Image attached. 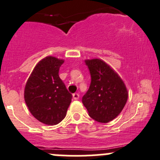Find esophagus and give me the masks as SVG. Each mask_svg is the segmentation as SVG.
I'll return each mask as SVG.
<instances>
[{"label":"esophagus","instance_id":"1","mask_svg":"<svg viewBox=\"0 0 160 160\" xmlns=\"http://www.w3.org/2000/svg\"><path fill=\"white\" fill-rule=\"evenodd\" d=\"M72 98H73L74 100H77V99H79V98H80V95H79V94H77V93H74V94H72Z\"/></svg>","mask_w":160,"mask_h":160}]
</instances>
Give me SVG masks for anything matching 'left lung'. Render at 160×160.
I'll use <instances>...</instances> for the list:
<instances>
[{
    "mask_svg": "<svg viewBox=\"0 0 160 160\" xmlns=\"http://www.w3.org/2000/svg\"><path fill=\"white\" fill-rule=\"evenodd\" d=\"M91 80L89 89L82 98L89 116L99 123H108L121 112L128 93L121 78L105 62L86 60Z\"/></svg>",
    "mask_w": 160,
    "mask_h": 160,
    "instance_id": "obj_1",
    "label": "left lung"
}]
</instances>
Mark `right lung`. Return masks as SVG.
<instances>
[{
    "label": "right lung",
    "instance_id": "obj_1",
    "mask_svg": "<svg viewBox=\"0 0 160 160\" xmlns=\"http://www.w3.org/2000/svg\"><path fill=\"white\" fill-rule=\"evenodd\" d=\"M63 62L55 57H46L35 66L26 82V105L31 114L44 124L60 123L71 103L72 94L58 75Z\"/></svg>",
    "mask_w": 160,
    "mask_h": 160
}]
</instances>
